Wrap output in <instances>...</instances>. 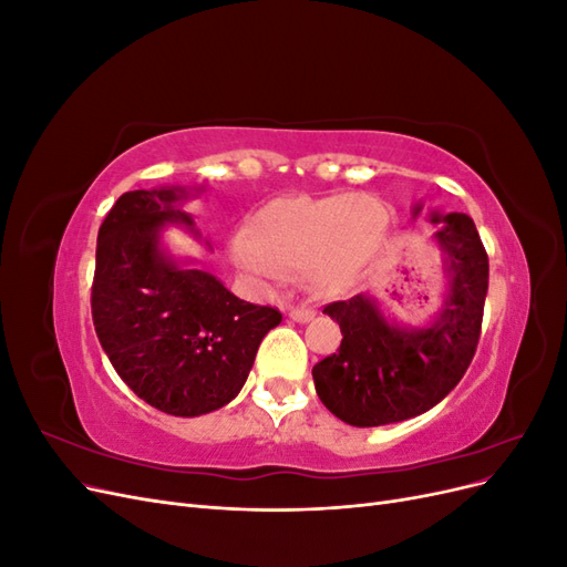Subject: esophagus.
Wrapping results in <instances>:
<instances>
[{"label":"esophagus","instance_id":"1","mask_svg":"<svg viewBox=\"0 0 567 567\" xmlns=\"http://www.w3.org/2000/svg\"><path fill=\"white\" fill-rule=\"evenodd\" d=\"M315 315L317 312L312 310V307H293V310L288 312V317L293 319V321H298V323H307L310 319H315Z\"/></svg>","mask_w":567,"mask_h":567}]
</instances>
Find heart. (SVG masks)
<instances>
[{
    "label": "heart",
    "instance_id": "heart-1",
    "mask_svg": "<svg viewBox=\"0 0 567 567\" xmlns=\"http://www.w3.org/2000/svg\"><path fill=\"white\" fill-rule=\"evenodd\" d=\"M385 210L369 194L279 196L231 238L238 271L260 284H277L286 267H302L307 281L326 293L348 288L379 250Z\"/></svg>",
    "mask_w": 567,
    "mask_h": 567
}]
</instances>
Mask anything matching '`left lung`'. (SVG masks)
<instances>
[{
	"label": "left lung",
	"instance_id": "8db88e82",
	"mask_svg": "<svg viewBox=\"0 0 567 567\" xmlns=\"http://www.w3.org/2000/svg\"><path fill=\"white\" fill-rule=\"evenodd\" d=\"M423 205L416 203L414 217ZM444 252L450 290L437 317L414 329L388 321L373 298L354 296L323 307L340 326L338 352L315 364L323 406L357 427L425 414L456 388L480 340L489 262L475 221L463 213L431 215Z\"/></svg>",
	"mask_w": 567,
	"mask_h": 567
}]
</instances>
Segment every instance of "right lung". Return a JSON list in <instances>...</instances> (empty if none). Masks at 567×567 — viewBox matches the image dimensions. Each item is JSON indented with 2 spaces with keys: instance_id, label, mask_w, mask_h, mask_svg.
<instances>
[{
  "instance_id": "right-lung-1",
  "label": "right lung",
  "mask_w": 567,
  "mask_h": 567,
  "mask_svg": "<svg viewBox=\"0 0 567 567\" xmlns=\"http://www.w3.org/2000/svg\"><path fill=\"white\" fill-rule=\"evenodd\" d=\"M186 198V186H163L115 200L96 238L92 319L101 348L136 398L188 419L241 392L281 312L236 298L213 274L163 248L167 225L200 236L182 210Z\"/></svg>"
}]
</instances>
